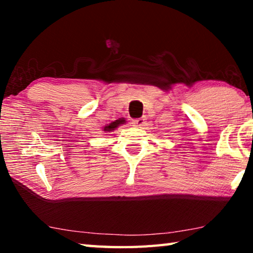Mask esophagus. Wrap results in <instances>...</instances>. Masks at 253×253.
I'll use <instances>...</instances> for the list:
<instances>
[{
	"label": "esophagus",
	"instance_id": "1",
	"mask_svg": "<svg viewBox=\"0 0 253 253\" xmlns=\"http://www.w3.org/2000/svg\"><path fill=\"white\" fill-rule=\"evenodd\" d=\"M132 124H134V126H136V127L142 128L144 126H146V118L145 117L137 118V119H135V121H132Z\"/></svg>",
	"mask_w": 253,
	"mask_h": 253
}]
</instances>
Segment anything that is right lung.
Returning <instances> with one entry per match:
<instances>
[{"label":"right lung","mask_w":253,"mask_h":253,"mask_svg":"<svg viewBox=\"0 0 253 253\" xmlns=\"http://www.w3.org/2000/svg\"><path fill=\"white\" fill-rule=\"evenodd\" d=\"M125 123H126L125 118H119V119H117V121L111 122L110 124H108V125L105 126V127H104V130H105L106 132H111L113 130L116 129V128H117L119 125H123V124H125Z\"/></svg>","instance_id":"obj_1"}]
</instances>
